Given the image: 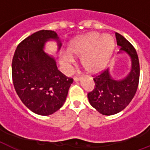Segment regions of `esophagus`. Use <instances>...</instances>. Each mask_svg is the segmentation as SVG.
<instances>
[{
  "label": "esophagus",
  "instance_id": "1",
  "mask_svg": "<svg viewBox=\"0 0 150 150\" xmlns=\"http://www.w3.org/2000/svg\"><path fill=\"white\" fill-rule=\"evenodd\" d=\"M81 79H82V77H81V76H75V77H74V81L77 82V81H79Z\"/></svg>",
  "mask_w": 150,
  "mask_h": 150
}]
</instances>
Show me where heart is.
Segmentation results:
<instances>
[{"mask_svg": "<svg viewBox=\"0 0 150 150\" xmlns=\"http://www.w3.org/2000/svg\"><path fill=\"white\" fill-rule=\"evenodd\" d=\"M114 40L109 34L100 36L90 33L73 40L68 47V54L61 57L60 64L64 71L70 70L71 57H81V64L87 72L98 73L106 67L114 50Z\"/></svg>", "mask_w": 150, "mask_h": 150, "instance_id": "obj_1", "label": "heart"}]
</instances>
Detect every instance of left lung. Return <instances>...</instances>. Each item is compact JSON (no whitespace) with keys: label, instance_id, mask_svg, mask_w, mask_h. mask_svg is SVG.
I'll return each instance as SVG.
<instances>
[{"label":"left lung","instance_id":"8db88e82","mask_svg":"<svg viewBox=\"0 0 150 150\" xmlns=\"http://www.w3.org/2000/svg\"><path fill=\"white\" fill-rule=\"evenodd\" d=\"M117 44L132 59V70L125 79H113L108 69L93 75L95 82L93 90L88 93L89 103L100 114L113 115L121 111L132 101L139 82V61L135 47L118 33H115Z\"/></svg>","mask_w":150,"mask_h":150}]
</instances>
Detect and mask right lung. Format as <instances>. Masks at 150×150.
<instances>
[{
    "label": "right lung",
    "instance_id": "add662e5",
    "mask_svg": "<svg viewBox=\"0 0 150 150\" xmlns=\"http://www.w3.org/2000/svg\"><path fill=\"white\" fill-rule=\"evenodd\" d=\"M50 39L57 40L56 32L40 30L28 36L18 45L11 64L13 84L18 97L31 111L43 116L63 106L73 82L72 78L61 72L54 59L43 50Z\"/></svg>",
    "mask_w": 150,
    "mask_h": 150
}]
</instances>
